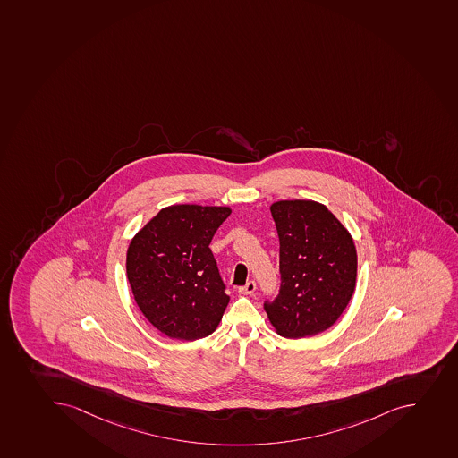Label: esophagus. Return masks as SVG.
Listing matches in <instances>:
<instances>
[{
    "label": "esophagus",
    "mask_w": 458,
    "mask_h": 458,
    "mask_svg": "<svg viewBox=\"0 0 458 458\" xmlns=\"http://www.w3.org/2000/svg\"><path fill=\"white\" fill-rule=\"evenodd\" d=\"M241 294L250 295L254 294V291H256V283L254 281H248L244 286H240Z\"/></svg>",
    "instance_id": "obj_1"
}]
</instances>
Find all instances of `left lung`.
I'll return each mask as SVG.
<instances>
[{
    "label": "left lung",
    "instance_id": "8db88e82",
    "mask_svg": "<svg viewBox=\"0 0 458 458\" xmlns=\"http://www.w3.org/2000/svg\"><path fill=\"white\" fill-rule=\"evenodd\" d=\"M270 213L279 236L281 288L274 301H266V313L279 335L312 337L337 321L351 301L355 242L319 202H274Z\"/></svg>",
    "mask_w": 458,
    "mask_h": 458
}]
</instances>
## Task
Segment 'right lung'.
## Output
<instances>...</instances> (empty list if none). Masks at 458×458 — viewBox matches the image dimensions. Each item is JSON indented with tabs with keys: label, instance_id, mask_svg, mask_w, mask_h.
<instances>
[{
	"label": "right lung",
	"instance_id": "1",
	"mask_svg": "<svg viewBox=\"0 0 458 458\" xmlns=\"http://www.w3.org/2000/svg\"><path fill=\"white\" fill-rule=\"evenodd\" d=\"M229 207H165L127 250V278L146 319L167 337L210 335L229 303L210 242Z\"/></svg>",
	"mask_w": 458,
	"mask_h": 458
}]
</instances>
